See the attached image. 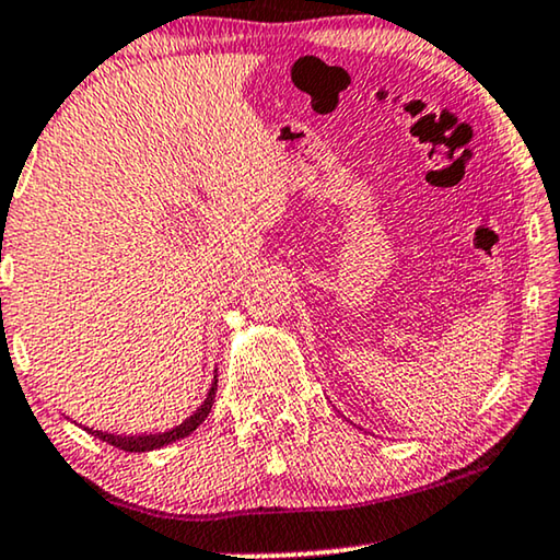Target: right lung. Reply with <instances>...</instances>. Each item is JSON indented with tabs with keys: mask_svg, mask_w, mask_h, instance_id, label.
<instances>
[{
	"mask_svg": "<svg viewBox=\"0 0 560 560\" xmlns=\"http://www.w3.org/2000/svg\"><path fill=\"white\" fill-rule=\"evenodd\" d=\"M215 390H218V377H215V381H212V388H210V393H208V398H205V404L198 408V411H195L187 421L179 423L177 429L164 431V434L114 436V434H106V431H91V434H96L101 441H106V444L121 448V452H152V448L167 446V444H172V441L190 436L192 431L198 429L200 423H202L205 419H208V413L212 411V400H215Z\"/></svg>",
	"mask_w": 560,
	"mask_h": 560,
	"instance_id": "obj_1",
	"label": "right lung"
}]
</instances>
